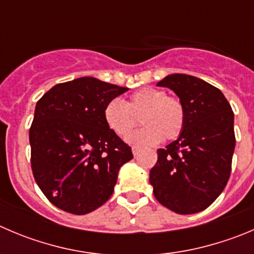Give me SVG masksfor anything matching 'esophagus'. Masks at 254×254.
Here are the masks:
<instances>
[{"label": "esophagus", "mask_w": 254, "mask_h": 254, "mask_svg": "<svg viewBox=\"0 0 254 254\" xmlns=\"http://www.w3.org/2000/svg\"><path fill=\"white\" fill-rule=\"evenodd\" d=\"M138 152H139L138 147H136V146L132 147V153H133V156H137V154H138Z\"/></svg>", "instance_id": "34e87169"}]
</instances>
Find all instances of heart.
<instances>
[{
    "instance_id": "heart-1",
    "label": "heart",
    "mask_w": 254,
    "mask_h": 254,
    "mask_svg": "<svg viewBox=\"0 0 254 254\" xmlns=\"http://www.w3.org/2000/svg\"><path fill=\"white\" fill-rule=\"evenodd\" d=\"M106 125L118 137H126L136 127L137 117L144 126L127 141L138 146H149L165 139H173L182 132L186 111L177 98L168 97L165 91L144 87L132 93L127 103L113 98L103 111Z\"/></svg>"
}]
</instances>
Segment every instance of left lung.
<instances>
[{
  "instance_id": "8db88e82",
  "label": "left lung",
  "mask_w": 254,
  "mask_h": 254,
  "mask_svg": "<svg viewBox=\"0 0 254 254\" xmlns=\"http://www.w3.org/2000/svg\"><path fill=\"white\" fill-rule=\"evenodd\" d=\"M178 96L186 111L178 138L157 151L149 183L157 201L180 214L203 211L217 199L231 175L234 115L223 93L197 77L168 74L157 83Z\"/></svg>"
}]
</instances>
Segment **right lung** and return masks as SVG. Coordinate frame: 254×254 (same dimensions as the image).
<instances>
[{
    "mask_svg": "<svg viewBox=\"0 0 254 254\" xmlns=\"http://www.w3.org/2000/svg\"><path fill=\"white\" fill-rule=\"evenodd\" d=\"M127 87L81 77L53 86L35 108L30 128L31 166L48 201L73 214L110 199L120 168L133 158L106 125V105Z\"/></svg>",
    "mask_w": 254,
    "mask_h": 254,
    "instance_id": "1",
    "label": "right lung"
}]
</instances>
